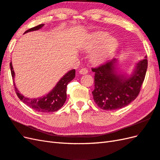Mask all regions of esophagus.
Wrapping results in <instances>:
<instances>
[{
    "label": "esophagus",
    "instance_id": "esophagus-1",
    "mask_svg": "<svg viewBox=\"0 0 160 160\" xmlns=\"http://www.w3.org/2000/svg\"><path fill=\"white\" fill-rule=\"evenodd\" d=\"M80 74H87L88 73V69L87 68H82L79 71Z\"/></svg>",
    "mask_w": 160,
    "mask_h": 160
}]
</instances>
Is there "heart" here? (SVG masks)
Segmentation results:
<instances>
[{
  "mask_svg": "<svg viewBox=\"0 0 160 160\" xmlns=\"http://www.w3.org/2000/svg\"><path fill=\"white\" fill-rule=\"evenodd\" d=\"M117 47L116 40L106 33H98L91 37L87 43L84 44L83 49L92 51L91 61L95 64H100L106 61Z\"/></svg>",
  "mask_w": 160,
  "mask_h": 160,
  "instance_id": "obj_1",
  "label": "heart"
}]
</instances>
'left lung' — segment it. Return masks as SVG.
Here are the masks:
<instances>
[{"label":"left lung","mask_w":160,"mask_h":160,"mask_svg":"<svg viewBox=\"0 0 160 160\" xmlns=\"http://www.w3.org/2000/svg\"><path fill=\"white\" fill-rule=\"evenodd\" d=\"M117 59L108 61L95 68V89L92 92L96 104L102 110H112L129 104L139 94L145 78L148 61L147 56L137 63L131 76L118 74Z\"/></svg>","instance_id":"1"}]
</instances>
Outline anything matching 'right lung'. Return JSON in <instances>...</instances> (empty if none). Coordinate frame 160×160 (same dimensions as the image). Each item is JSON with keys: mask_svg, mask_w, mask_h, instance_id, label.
<instances>
[{"mask_svg": "<svg viewBox=\"0 0 160 160\" xmlns=\"http://www.w3.org/2000/svg\"><path fill=\"white\" fill-rule=\"evenodd\" d=\"M44 26L43 24L36 26L35 27H32L27 30L24 33L28 32L38 31V30L42 28ZM11 68V73H12V78L14 80L15 73L13 71V68L12 66V61L10 62ZM76 76V70L72 69L71 71L68 72L65 75L63 76L61 79L58 82L57 85L52 88L49 93L43 97H41L39 98H34L31 99L28 98H26L24 95H22L18 88L16 87V84L14 83L13 85L15 87V91L18 97L21 101L27 104L31 108L34 109L38 112H55L58 110L64 104L66 99H67V86L71 82Z\"/></svg>", "mask_w": 160, "mask_h": 160, "instance_id": "1", "label": "right lung"}]
</instances>
